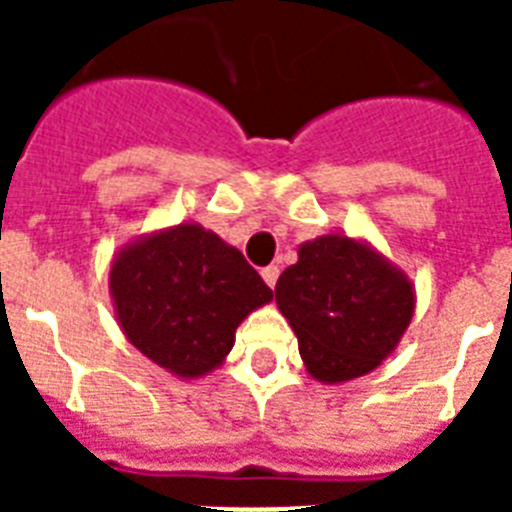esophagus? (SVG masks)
Here are the masks:
<instances>
[{
    "label": "esophagus",
    "mask_w": 512,
    "mask_h": 512,
    "mask_svg": "<svg viewBox=\"0 0 512 512\" xmlns=\"http://www.w3.org/2000/svg\"><path fill=\"white\" fill-rule=\"evenodd\" d=\"M260 276H263L265 284L273 289L276 287V279H279V268H276V265H268V268H263V271H260Z\"/></svg>",
    "instance_id": "34e87169"
}]
</instances>
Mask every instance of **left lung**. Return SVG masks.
<instances>
[{
	"label": "left lung",
	"instance_id": "8db88e82",
	"mask_svg": "<svg viewBox=\"0 0 512 512\" xmlns=\"http://www.w3.org/2000/svg\"><path fill=\"white\" fill-rule=\"evenodd\" d=\"M414 281L366 239L324 233L297 247L276 281V305L313 380L337 385L374 372L412 324Z\"/></svg>",
	"mask_w": 512,
	"mask_h": 512
}]
</instances>
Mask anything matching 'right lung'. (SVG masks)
<instances>
[{
	"label": "right lung",
	"instance_id": "obj_1",
	"mask_svg": "<svg viewBox=\"0 0 512 512\" xmlns=\"http://www.w3.org/2000/svg\"><path fill=\"white\" fill-rule=\"evenodd\" d=\"M108 292L124 337L180 380L215 372L241 321L273 300L239 249L199 223L124 244L111 260Z\"/></svg>",
	"mask_w": 512,
	"mask_h": 512
}]
</instances>
